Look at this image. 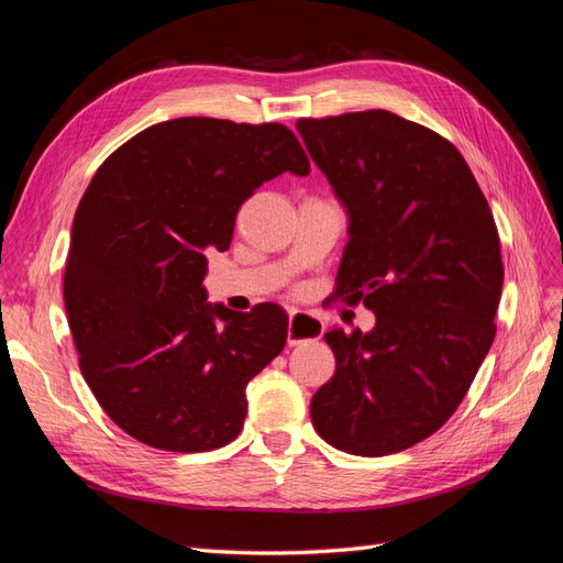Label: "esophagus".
<instances>
[{"mask_svg":"<svg viewBox=\"0 0 563 563\" xmlns=\"http://www.w3.org/2000/svg\"><path fill=\"white\" fill-rule=\"evenodd\" d=\"M323 320L318 316H311L307 311H292L290 320H287V344L297 346L301 342L318 340L323 334Z\"/></svg>","mask_w":563,"mask_h":563,"instance_id":"34e87169","label":"esophagus"}]
</instances>
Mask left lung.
I'll return each mask as SVG.
<instances>
[{
  "instance_id": "8db88e82",
  "label": "left lung",
  "mask_w": 563,
  "mask_h": 563,
  "mask_svg": "<svg viewBox=\"0 0 563 563\" xmlns=\"http://www.w3.org/2000/svg\"><path fill=\"white\" fill-rule=\"evenodd\" d=\"M297 132L349 219L336 295L377 318L325 334L336 371L311 398L313 429L349 455L406 451L457 410L495 340L505 268L490 207L451 141L389 110Z\"/></svg>"
}]
</instances>
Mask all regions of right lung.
<instances>
[{
  "mask_svg": "<svg viewBox=\"0 0 563 563\" xmlns=\"http://www.w3.org/2000/svg\"><path fill=\"white\" fill-rule=\"evenodd\" d=\"M307 176L283 124L179 118L112 153L79 200L63 276L91 394L136 441L174 453L231 443L245 387L278 356L287 316L207 301L205 250H229L235 214L264 181Z\"/></svg>",
  "mask_w": 563,
  "mask_h": 563,
  "instance_id": "add662e5",
  "label": "right lung"
}]
</instances>
